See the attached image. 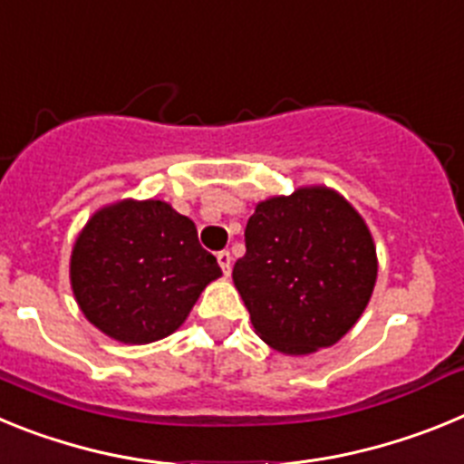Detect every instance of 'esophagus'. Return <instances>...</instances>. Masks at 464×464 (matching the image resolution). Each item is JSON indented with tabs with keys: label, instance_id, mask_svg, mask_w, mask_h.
<instances>
[{
	"label": "esophagus",
	"instance_id": "1",
	"mask_svg": "<svg viewBox=\"0 0 464 464\" xmlns=\"http://www.w3.org/2000/svg\"><path fill=\"white\" fill-rule=\"evenodd\" d=\"M216 257H218V265L225 276H229V272H232V256H229V251H220Z\"/></svg>",
	"mask_w": 464,
	"mask_h": 464
}]
</instances>
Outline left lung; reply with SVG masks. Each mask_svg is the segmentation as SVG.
Instances as JSON below:
<instances>
[{
  "mask_svg": "<svg viewBox=\"0 0 464 464\" xmlns=\"http://www.w3.org/2000/svg\"><path fill=\"white\" fill-rule=\"evenodd\" d=\"M232 278L260 339L288 355L337 343L376 283L362 216L330 188H299L256 207Z\"/></svg>",
  "mask_w": 464,
  "mask_h": 464,
  "instance_id": "1",
  "label": "left lung"
}]
</instances>
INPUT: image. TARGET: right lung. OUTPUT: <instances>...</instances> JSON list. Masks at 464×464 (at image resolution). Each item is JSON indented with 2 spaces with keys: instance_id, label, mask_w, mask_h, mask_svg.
I'll return each mask as SVG.
<instances>
[{
  "instance_id": "1",
  "label": "right lung",
  "mask_w": 464,
  "mask_h": 464,
  "mask_svg": "<svg viewBox=\"0 0 464 464\" xmlns=\"http://www.w3.org/2000/svg\"><path fill=\"white\" fill-rule=\"evenodd\" d=\"M220 274L195 223L160 199L100 208L73 244L69 265L85 318L122 343H150L179 330Z\"/></svg>"
}]
</instances>
